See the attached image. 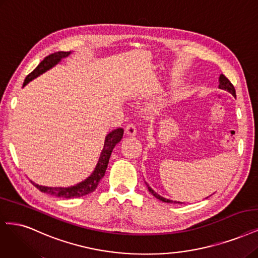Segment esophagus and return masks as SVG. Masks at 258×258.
I'll list each match as a JSON object with an SVG mask.
<instances>
[{
  "label": "esophagus",
  "instance_id": "obj_1",
  "mask_svg": "<svg viewBox=\"0 0 258 258\" xmlns=\"http://www.w3.org/2000/svg\"><path fill=\"white\" fill-rule=\"evenodd\" d=\"M125 131L128 136H136L137 135V127L135 123H128L125 128Z\"/></svg>",
  "mask_w": 258,
  "mask_h": 258
}]
</instances>
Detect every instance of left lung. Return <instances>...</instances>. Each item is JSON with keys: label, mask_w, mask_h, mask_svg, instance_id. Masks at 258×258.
<instances>
[{"label": "left lung", "mask_w": 258, "mask_h": 258, "mask_svg": "<svg viewBox=\"0 0 258 258\" xmlns=\"http://www.w3.org/2000/svg\"><path fill=\"white\" fill-rule=\"evenodd\" d=\"M219 82H220V83H219V88H221V90L227 91L228 93L232 94L234 97H236V91H235L234 85H233L232 83H230L229 80H228L224 75H221V76H220ZM146 185H147V188H148V191H149L150 193H152L156 199H158V200H160V201H162V202H164V203H170V204H182V203H180V202L171 201V200H167V199H164V198H162V197H160V195H159L158 193H156L152 188H150V186H149L147 183H146Z\"/></svg>", "instance_id": "left-lung-1"}]
</instances>
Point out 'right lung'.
Segmentation results:
<instances>
[{"mask_svg": "<svg viewBox=\"0 0 258 258\" xmlns=\"http://www.w3.org/2000/svg\"><path fill=\"white\" fill-rule=\"evenodd\" d=\"M69 54H70V52H64V51L51 53V54H49L48 56H46L40 61L39 65L35 68L30 75L26 76L23 86L28 84L30 81H32L33 79L43 74L46 70L56 65L61 58L68 56ZM122 136H123V129L117 128V129H114L113 131H111L109 135L105 137L104 146H103V149L101 152L99 161L96 165L94 173L84 181L80 182L74 186H70V188H50V186L38 185L34 182H32V183L36 186L39 191H41L43 193L53 195V197L63 198V199L80 198V197H83V195L94 192L97 188V185L99 184V181L102 179V177L105 174L113 148L122 139Z\"/></svg>", "mask_w": 258, "mask_h": 258, "instance_id": "1", "label": "right lung"}]
</instances>
